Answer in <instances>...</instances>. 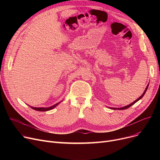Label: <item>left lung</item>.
Here are the masks:
<instances>
[{
	"label": "left lung",
	"mask_w": 160,
	"mask_h": 160,
	"mask_svg": "<svg viewBox=\"0 0 160 160\" xmlns=\"http://www.w3.org/2000/svg\"><path fill=\"white\" fill-rule=\"evenodd\" d=\"M148 85H149V83H148V84L147 85V88H146V89H145V91H144V93H142V95H141L140 97H139L136 100H135V101H134L133 102L131 103L130 104H129V105H128V106H124V107H122V108H111V109H113V110H126V109H127V108H130V106H132L133 104H135L136 102H137L139 100H140L142 97L144 96V95L145 94L146 91H147V89H148Z\"/></svg>",
	"instance_id": "obj_1"
}]
</instances>
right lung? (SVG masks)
<instances>
[{"label":"right lung","mask_w":160,"mask_h":160,"mask_svg":"<svg viewBox=\"0 0 160 160\" xmlns=\"http://www.w3.org/2000/svg\"><path fill=\"white\" fill-rule=\"evenodd\" d=\"M60 103V102H59ZM59 103H57L56 104H54V106H52L50 107H48V108H34V107H32V106H30L32 109H33V110H35L36 111H39V112H46V111H48V110H52V109H53L54 108H55L58 104H59Z\"/></svg>","instance_id":"right-lung-1"}]
</instances>
